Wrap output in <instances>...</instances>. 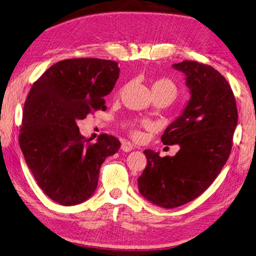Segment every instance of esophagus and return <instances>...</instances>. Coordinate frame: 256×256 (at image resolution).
Wrapping results in <instances>:
<instances>
[{"mask_svg":"<svg viewBox=\"0 0 256 256\" xmlns=\"http://www.w3.org/2000/svg\"><path fill=\"white\" fill-rule=\"evenodd\" d=\"M133 148H134V145L132 144V142H123L122 145H121V150L123 152H128L130 150H133Z\"/></svg>","mask_w":256,"mask_h":256,"instance_id":"obj_1","label":"esophagus"}]
</instances>
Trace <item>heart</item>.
<instances>
[{
    "instance_id": "heart-1",
    "label": "heart",
    "mask_w": 256,
    "mask_h": 256,
    "mask_svg": "<svg viewBox=\"0 0 256 256\" xmlns=\"http://www.w3.org/2000/svg\"><path fill=\"white\" fill-rule=\"evenodd\" d=\"M168 92L172 97H174L176 94V87L171 80L162 78L152 82V92ZM134 135L138 136V133L134 132Z\"/></svg>"
}]
</instances>
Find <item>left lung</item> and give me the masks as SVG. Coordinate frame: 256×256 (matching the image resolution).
I'll use <instances>...</instances> for the list:
<instances>
[{"label": "left lung", "instance_id": "1", "mask_svg": "<svg viewBox=\"0 0 256 256\" xmlns=\"http://www.w3.org/2000/svg\"><path fill=\"white\" fill-rule=\"evenodd\" d=\"M186 75L190 100L166 128L164 145L180 146L176 156L144 152L147 166L138 178L140 195L164 208H176L208 188L229 158L238 122L236 99L224 77L208 65H172Z\"/></svg>", "mask_w": 256, "mask_h": 256}]
</instances>
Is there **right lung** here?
Returning <instances> with one entry per match:
<instances>
[{
	"label": "right lung",
	"instance_id": "right-lung-1",
	"mask_svg": "<svg viewBox=\"0 0 256 256\" xmlns=\"http://www.w3.org/2000/svg\"><path fill=\"white\" fill-rule=\"evenodd\" d=\"M118 73L114 61L70 58L48 68L28 94L20 150L38 186L56 203L73 206L92 198L101 164L121 146L106 134L90 142L77 126L92 111L106 109L104 97Z\"/></svg>",
	"mask_w": 256,
	"mask_h": 256
}]
</instances>
